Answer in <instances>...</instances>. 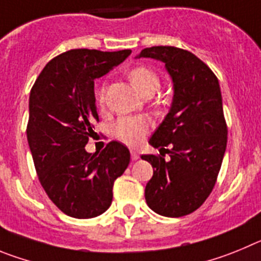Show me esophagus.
Segmentation results:
<instances>
[{
	"instance_id": "obj_1",
	"label": "esophagus",
	"mask_w": 261,
	"mask_h": 261,
	"mask_svg": "<svg viewBox=\"0 0 261 261\" xmlns=\"http://www.w3.org/2000/svg\"><path fill=\"white\" fill-rule=\"evenodd\" d=\"M131 159H133V161H136V160H139L140 159L139 153H138V152H135V151H131Z\"/></svg>"
}]
</instances>
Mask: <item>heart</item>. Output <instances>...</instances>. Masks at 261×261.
Instances as JSON below:
<instances>
[{
  "label": "heart",
  "instance_id": "obj_1",
  "mask_svg": "<svg viewBox=\"0 0 261 261\" xmlns=\"http://www.w3.org/2000/svg\"><path fill=\"white\" fill-rule=\"evenodd\" d=\"M128 79L131 84L135 87V90L144 97L153 96L159 91L160 84H161L159 75L147 66L134 67L128 71ZM97 98L100 104L105 101L104 87L98 90ZM149 128H151V123L144 117H123L117 121L113 131L119 142L125 143L130 147H135L143 142Z\"/></svg>",
  "mask_w": 261,
  "mask_h": 261
}]
</instances>
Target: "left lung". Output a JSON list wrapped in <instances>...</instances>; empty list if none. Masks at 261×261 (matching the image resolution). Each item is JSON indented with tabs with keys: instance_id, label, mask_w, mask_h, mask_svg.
Here are the masks:
<instances>
[{
	"instance_id": "1",
	"label": "left lung",
	"mask_w": 261,
	"mask_h": 261,
	"mask_svg": "<svg viewBox=\"0 0 261 261\" xmlns=\"http://www.w3.org/2000/svg\"><path fill=\"white\" fill-rule=\"evenodd\" d=\"M138 57L165 63L174 88L170 110L149 139L162 156H142L153 168L145 201L159 215L182 217L206 200L221 169L227 126L220 84L212 70L189 50L152 46Z\"/></svg>"
}]
</instances>
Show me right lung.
Wrapping results in <instances>:
<instances>
[{
  "label": "right lung",
  "instance_id": "right-lung-1",
  "mask_svg": "<svg viewBox=\"0 0 261 261\" xmlns=\"http://www.w3.org/2000/svg\"><path fill=\"white\" fill-rule=\"evenodd\" d=\"M130 55V49L65 51L46 63L30 93L27 140L37 177L49 199L70 217L104 213L114 180L130 164V152L119 142L108 143L98 154L86 151L98 121L95 79Z\"/></svg>",
  "mask_w": 261,
  "mask_h": 261
}]
</instances>
